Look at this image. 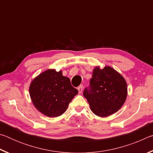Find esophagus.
I'll use <instances>...</instances> for the list:
<instances>
[{
	"label": "esophagus",
	"instance_id": "obj_1",
	"mask_svg": "<svg viewBox=\"0 0 153 153\" xmlns=\"http://www.w3.org/2000/svg\"><path fill=\"white\" fill-rule=\"evenodd\" d=\"M77 90H78L79 94H81L82 92V90H83V86H82V85H80V86L78 88H77Z\"/></svg>",
	"mask_w": 153,
	"mask_h": 153
}]
</instances>
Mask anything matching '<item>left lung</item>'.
Returning a JSON list of instances; mask_svg holds the SVG:
<instances>
[{
	"instance_id": "left-lung-1",
	"label": "left lung",
	"mask_w": 153,
	"mask_h": 153,
	"mask_svg": "<svg viewBox=\"0 0 153 153\" xmlns=\"http://www.w3.org/2000/svg\"><path fill=\"white\" fill-rule=\"evenodd\" d=\"M90 88L84 96L90 109L96 115L106 117L117 112L128 96V86L124 77L110 66L100 69L97 66L92 72Z\"/></svg>"
}]
</instances>
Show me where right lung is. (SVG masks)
I'll list each match as a JSON object with an SVG mask.
<instances>
[{
  "mask_svg": "<svg viewBox=\"0 0 153 153\" xmlns=\"http://www.w3.org/2000/svg\"><path fill=\"white\" fill-rule=\"evenodd\" d=\"M29 92L36 109L47 117H56L65 112L78 90L71 86L69 77L63 76L62 71L49 69L32 80Z\"/></svg>",
  "mask_w": 153,
  "mask_h": 153,
  "instance_id": "add662e5",
  "label": "right lung"
}]
</instances>
